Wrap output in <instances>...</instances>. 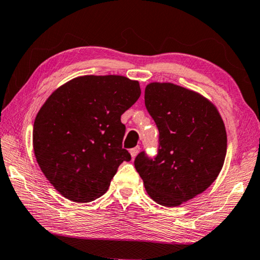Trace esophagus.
Here are the masks:
<instances>
[{"instance_id":"1","label":"esophagus","mask_w":260,"mask_h":260,"mask_svg":"<svg viewBox=\"0 0 260 260\" xmlns=\"http://www.w3.org/2000/svg\"><path fill=\"white\" fill-rule=\"evenodd\" d=\"M140 152V147H135V148H133V149H131L129 150V153H131V156H132V158H134L138 156V153Z\"/></svg>"}]
</instances>
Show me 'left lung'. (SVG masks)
Instances as JSON below:
<instances>
[{"label":"left lung","instance_id":"left-lung-1","mask_svg":"<svg viewBox=\"0 0 260 260\" xmlns=\"http://www.w3.org/2000/svg\"><path fill=\"white\" fill-rule=\"evenodd\" d=\"M144 103L159 131V149L134 160L148 195L173 208L206 190L220 173L227 151L225 124L215 105L171 82H151Z\"/></svg>","mask_w":260,"mask_h":260}]
</instances>
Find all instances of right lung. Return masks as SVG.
I'll return each mask as SVG.
<instances>
[{
    "instance_id": "1",
    "label": "right lung",
    "mask_w": 260,
    "mask_h": 260,
    "mask_svg": "<svg viewBox=\"0 0 260 260\" xmlns=\"http://www.w3.org/2000/svg\"><path fill=\"white\" fill-rule=\"evenodd\" d=\"M141 95L122 76H82L64 83L35 117L33 149L43 174L65 199L88 203L105 193L131 155L121 114Z\"/></svg>"
}]
</instances>
